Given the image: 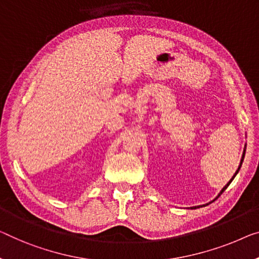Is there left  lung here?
Instances as JSON below:
<instances>
[{
    "mask_svg": "<svg viewBox=\"0 0 259 259\" xmlns=\"http://www.w3.org/2000/svg\"><path fill=\"white\" fill-rule=\"evenodd\" d=\"M245 149H246V145L244 146V150H243V154H242V158H241V163H240V166H238V168L236 169V172H235V175L233 176V178H231V179H230V180L228 181V183H227V185H226V186L222 188V190H221V192H220V193H219V195H218V196H216V198H219V196H220V195H221V194H222V193H223V192H225V191L227 190V187H228V186H229V185H230V183H231V181H233V180H234V178H235V177H236V176H237V173H238V171H240V168H241V166H242V163H243V160H244V156H245ZM216 198H215V199H216ZM206 204H208V203H206ZM202 206H204V204H202ZM202 206H195V207H191V208H192V209H196V208H199V207H202Z\"/></svg>",
    "mask_w": 259,
    "mask_h": 259,
    "instance_id": "left-lung-1",
    "label": "left lung"
}]
</instances>
